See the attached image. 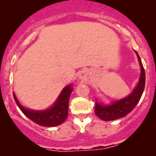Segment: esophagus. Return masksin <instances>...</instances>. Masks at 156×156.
Here are the masks:
<instances>
[{
    "label": "esophagus",
    "instance_id": "1",
    "mask_svg": "<svg viewBox=\"0 0 156 156\" xmlns=\"http://www.w3.org/2000/svg\"><path fill=\"white\" fill-rule=\"evenodd\" d=\"M79 77H80V79L82 80V79H83V78H84V77H85V76H84L83 74L80 73V75H79Z\"/></svg>",
    "mask_w": 156,
    "mask_h": 156
}]
</instances>
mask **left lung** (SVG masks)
<instances>
[{"label": "left lung", "mask_w": 156, "mask_h": 156, "mask_svg": "<svg viewBox=\"0 0 156 156\" xmlns=\"http://www.w3.org/2000/svg\"><path fill=\"white\" fill-rule=\"evenodd\" d=\"M136 52L138 58L139 65L141 66V73L138 83L134 88L131 94L126 98L118 101H112L110 104H104L96 101L95 114L101 120L104 121H114L125 117L129 114L138 103L141 97L143 94L145 84V73L144 67L141 63V58Z\"/></svg>", "instance_id": "8db88e82"}]
</instances>
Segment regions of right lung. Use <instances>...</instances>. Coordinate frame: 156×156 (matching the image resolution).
I'll return each instance as SVG.
<instances>
[{
  "label": "right lung",
  "instance_id": "add662e5",
  "mask_svg": "<svg viewBox=\"0 0 156 156\" xmlns=\"http://www.w3.org/2000/svg\"><path fill=\"white\" fill-rule=\"evenodd\" d=\"M73 90V84L65 87L52 106L41 111L25 108L20 104L14 92L13 96L18 108L27 118L41 126L55 127L63 123L68 117L69 100Z\"/></svg>",
  "mask_w": 156,
  "mask_h": 156
}]
</instances>
